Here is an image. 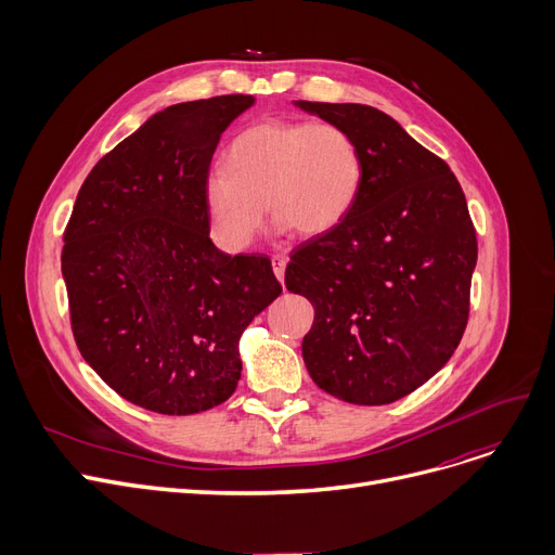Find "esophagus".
Here are the masks:
<instances>
[{
  "mask_svg": "<svg viewBox=\"0 0 555 555\" xmlns=\"http://www.w3.org/2000/svg\"><path fill=\"white\" fill-rule=\"evenodd\" d=\"M285 266H287V258H285L283 254L272 256V270H274L276 279H279L281 283H283V279H285Z\"/></svg>",
  "mask_w": 555,
  "mask_h": 555,
  "instance_id": "esophagus-1",
  "label": "esophagus"
}]
</instances>
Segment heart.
Segmentation results:
<instances>
[{
	"label": "heart",
	"mask_w": 555,
	"mask_h": 555,
	"mask_svg": "<svg viewBox=\"0 0 555 555\" xmlns=\"http://www.w3.org/2000/svg\"><path fill=\"white\" fill-rule=\"evenodd\" d=\"M364 178L360 145L335 124L270 119L229 143L224 168L202 182V204L214 241L247 249L266 216L279 229L322 236L353 209Z\"/></svg>",
	"instance_id": "obj_1"
}]
</instances>
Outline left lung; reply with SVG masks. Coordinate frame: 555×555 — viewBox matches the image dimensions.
Returning a JSON list of instances; mask_svg holds the SVG:
<instances>
[{"instance_id": "obj_1", "label": "left lung", "mask_w": 555, "mask_h": 555, "mask_svg": "<svg viewBox=\"0 0 555 555\" xmlns=\"http://www.w3.org/2000/svg\"><path fill=\"white\" fill-rule=\"evenodd\" d=\"M297 105L351 132L364 166L353 209L285 268V287L314 308L304 362L314 385L344 402L389 404L456 351L470 314L475 224L450 166L389 114Z\"/></svg>"}]
</instances>
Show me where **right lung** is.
I'll return each mask as SVG.
<instances>
[{"mask_svg": "<svg viewBox=\"0 0 555 555\" xmlns=\"http://www.w3.org/2000/svg\"><path fill=\"white\" fill-rule=\"evenodd\" d=\"M254 96L170 105L82 182L65 229L63 279L85 362L128 402L207 412L241 380L238 339L279 295L262 254L229 256L202 204L216 145Z\"/></svg>", "mask_w": 555, "mask_h": 555, "instance_id": "right-lung-1", "label": "right lung"}]
</instances>
